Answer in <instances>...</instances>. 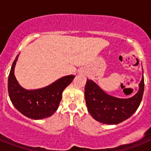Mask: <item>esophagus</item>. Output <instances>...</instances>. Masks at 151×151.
Instances as JSON below:
<instances>
[{
    "label": "esophagus",
    "instance_id": "esophagus-1",
    "mask_svg": "<svg viewBox=\"0 0 151 151\" xmlns=\"http://www.w3.org/2000/svg\"><path fill=\"white\" fill-rule=\"evenodd\" d=\"M78 74L82 75V74H83V71H79V72H78Z\"/></svg>",
    "mask_w": 151,
    "mask_h": 151
}]
</instances>
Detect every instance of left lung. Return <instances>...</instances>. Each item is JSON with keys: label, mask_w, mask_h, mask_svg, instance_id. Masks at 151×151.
Wrapping results in <instances>:
<instances>
[{"label": "left lung", "mask_w": 151, "mask_h": 151, "mask_svg": "<svg viewBox=\"0 0 151 151\" xmlns=\"http://www.w3.org/2000/svg\"><path fill=\"white\" fill-rule=\"evenodd\" d=\"M144 90L143 75L138 85V92L129 98H119L110 95L94 81L87 79L85 88L86 106L95 120L104 124L116 125L126 120L137 110L142 100Z\"/></svg>", "instance_id": "obj_1"}]
</instances>
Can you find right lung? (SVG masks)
<instances>
[{"label":"right lung","mask_w":151,"mask_h":151,"mask_svg":"<svg viewBox=\"0 0 151 151\" xmlns=\"http://www.w3.org/2000/svg\"><path fill=\"white\" fill-rule=\"evenodd\" d=\"M18 57L19 54L12 64L8 77V92L12 104L22 115L32 119L50 117L58 109L63 91L71 83L75 76H63L41 88L28 90L19 84L14 75Z\"/></svg>","instance_id":"add662e5"}]
</instances>
